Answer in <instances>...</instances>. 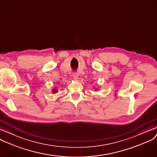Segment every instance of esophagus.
I'll return each mask as SVG.
<instances>
[{"instance_id":"1","label":"esophagus","mask_w":157,"mask_h":157,"mask_svg":"<svg viewBox=\"0 0 157 157\" xmlns=\"http://www.w3.org/2000/svg\"><path fill=\"white\" fill-rule=\"evenodd\" d=\"M73 77L75 80H77L78 78V74L77 72H74L73 73Z\"/></svg>"}]
</instances>
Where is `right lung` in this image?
<instances>
[{"mask_svg": "<svg viewBox=\"0 0 157 157\" xmlns=\"http://www.w3.org/2000/svg\"><path fill=\"white\" fill-rule=\"evenodd\" d=\"M54 93H56V92H57V90H54Z\"/></svg>", "mask_w": 157, "mask_h": 157, "instance_id": "1", "label": "right lung"}]
</instances>
